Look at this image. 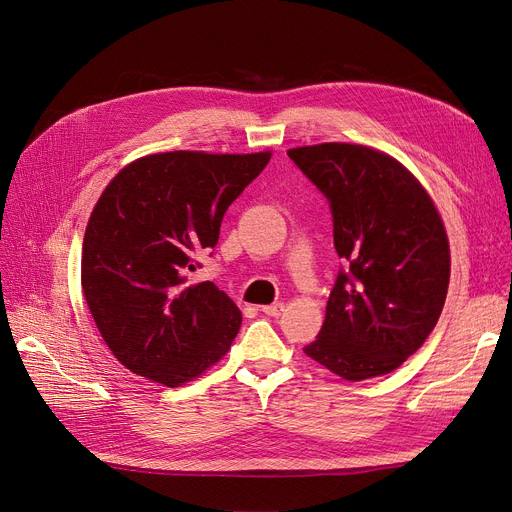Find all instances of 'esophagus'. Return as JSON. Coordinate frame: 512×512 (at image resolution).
Returning a JSON list of instances; mask_svg holds the SVG:
<instances>
[{
    "mask_svg": "<svg viewBox=\"0 0 512 512\" xmlns=\"http://www.w3.org/2000/svg\"><path fill=\"white\" fill-rule=\"evenodd\" d=\"M261 311H263L265 315H270V317H278V315H282V311H284V305H282V303L263 305V307H261Z\"/></svg>",
    "mask_w": 512,
    "mask_h": 512,
    "instance_id": "1",
    "label": "esophagus"
}]
</instances>
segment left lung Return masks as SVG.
I'll use <instances>...</instances> for the list:
<instances>
[{"label": "left lung", "instance_id": "8db88e82", "mask_svg": "<svg viewBox=\"0 0 512 512\" xmlns=\"http://www.w3.org/2000/svg\"><path fill=\"white\" fill-rule=\"evenodd\" d=\"M288 157L328 199L342 259L324 326L303 351L351 382L390 373L419 351L446 301L450 251L440 215L386 153L324 143Z\"/></svg>", "mask_w": 512, "mask_h": 512}]
</instances>
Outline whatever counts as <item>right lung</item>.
Masks as SVG:
<instances>
[{"label":"right lung","instance_id":"obj_1","mask_svg":"<svg viewBox=\"0 0 512 512\" xmlns=\"http://www.w3.org/2000/svg\"><path fill=\"white\" fill-rule=\"evenodd\" d=\"M270 153H155L132 161L103 191L83 242L80 280L114 357L157 384L180 386L218 363L240 311L213 282L186 284L218 245L226 209Z\"/></svg>","mask_w":512,"mask_h":512}]
</instances>
